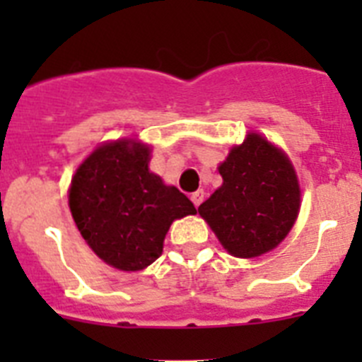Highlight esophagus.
Masks as SVG:
<instances>
[{
	"label": "esophagus",
	"mask_w": 362,
	"mask_h": 362,
	"mask_svg": "<svg viewBox=\"0 0 362 362\" xmlns=\"http://www.w3.org/2000/svg\"><path fill=\"white\" fill-rule=\"evenodd\" d=\"M190 199H192V203L196 204V209H197V206H199V204L203 203V199H204V192H203V190L194 192V194H192V196H190Z\"/></svg>",
	"instance_id": "esophagus-1"
}]
</instances>
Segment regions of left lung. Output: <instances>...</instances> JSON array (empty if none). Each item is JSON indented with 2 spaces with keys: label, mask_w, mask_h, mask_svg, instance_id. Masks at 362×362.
Here are the masks:
<instances>
[{
  "label": "left lung",
  "mask_w": 362,
  "mask_h": 362,
  "mask_svg": "<svg viewBox=\"0 0 362 362\" xmlns=\"http://www.w3.org/2000/svg\"><path fill=\"white\" fill-rule=\"evenodd\" d=\"M223 185L201 204L199 216L235 257L276 248L297 219L300 190L290 159L259 134H248L219 166Z\"/></svg>",
  "instance_id": "8db88e82"
}]
</instances>
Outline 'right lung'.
I'll return each mask as SVG.
<instances>
[{
	"label": "right lung",
	"mask_w": 362,
	"mask_h": 362,
	"mask_svg": "<svg viewBox=\"0 0 362 362\" xmlns=\"http://www.w3.org/2000/svg\"><path fill=\"white\" fill-rule=\"evenodd\" d=\"M150 148L121 139L83 161L69 192L76 226L98 257L136 272L163 252L172 221L196 214L192 201L148 170Z\"/></svg>",
	"instance_id": "add662e5"
}]
</instances>
